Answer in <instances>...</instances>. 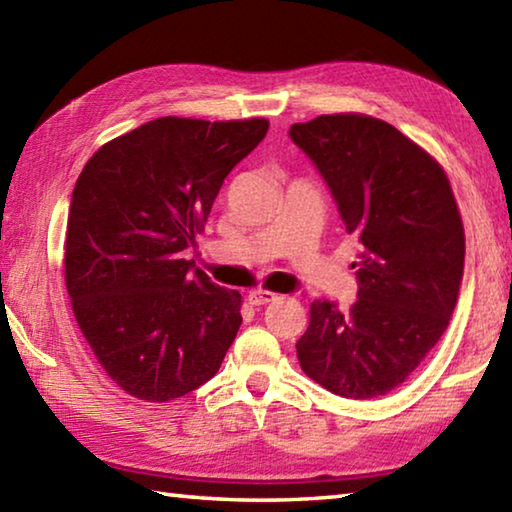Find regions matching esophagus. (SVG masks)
I'll use <instances>...</instances> for the list:
<instances>
[{"label":"esophagus","instance_id":"34e87169","mask_svg":"<svg viewBox=\"0 0 512 512\" xmlns=\"http://www.w3.org/2000/svg\"><path fill=\"white\" fill-rule=\"evenodd\" d=\"M246 300H248L253 307H259V305H268V302L277 300V296H275L273 291H250L248 296H246Z\"/></svg>","mask_w":512,"mask_h":512}]
</instances>
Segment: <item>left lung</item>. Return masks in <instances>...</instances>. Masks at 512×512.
<instances>
[{
  "label": "left lung",
  "instance_id": "left-lung-1",
  "mask_svg": "<svg viewBox=\"0 0 512 512\" xmlns=\"http://www.w3.org/2000/svg\"><path fill=\"white\" fill-rule=\"evenodd\" d=\"M363 246L350 311L316 300L296 343L300 368L329 393L370 400L402 386L445 334L463 280L465 230L440 162L361 112L291 126Z\"/></svg>",
  "mask_w": 512,
  "mask_h": 512
}]
</instances>
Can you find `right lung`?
<instances>
[{
  "mask_svg": "<svg viewBox=\"0 0 512 512\" xmlns=\"http://www.w3.org/2000/svg\"><path fill=\"white\" fill-rule=\"evenodd\" d=\"M266 131L259 117H160L103 144L76 180L65 287L94 357L135 400L196 391L235 341L239 291L194 271L183 250Z\"/></svg>",
  "mask_w": 512,
  "mask_h": 512,
  "instance_id": "right-lung-1",
  "label": "right lung"
}]
</instances>
